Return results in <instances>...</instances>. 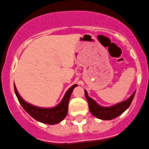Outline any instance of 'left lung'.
Segmentation results:
<instances>
[{"mask_svg": "<svg viewBox=\"0 0 149 149\" xmlns=\"http://www.w3.org/2000/svg\"><path fill=\"white\" fill-rule=\"evenodd\" d=\"M84 93H85L86 98L88 101L89 109H90V112L94 116L96 117L97 118L107 120H112V119L118 117L129 107L133 98H134L135 92H134V93L126 101L115 104L112 107L100 106L99 104L95 102V100L88 96L87 92L85 90H84Z\"/></svg>", "mask_w": 149, "mask_h": 149, "instance_id": "obj_1", "label": "left lung"}]
</instances>
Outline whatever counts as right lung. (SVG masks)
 <instances>
[{
    "label": "right lung",
    "instance_id": "1",
    "mask_svg": "<svg viewBox=\"0 0 149 149\" xmlns=\"http://www.w3.org/2000/svg\"><path fill=\"white\" fill-rule=\"evenodd\" d=\"M76 86H78L77 84H73L72 87L68 89V91L65 93L62 101L57 106L52 108L38 107L34 106L32 104H29L25 101L20 96V94L18 93L15 85H14V88H15V95L20 104H21V106L33 118L41 123L54 125L61 122L66 117L68 111L69 100H70L73 89Z\"/></svg>",
    "mask_w": 149,
    "mask_h": 149
}]
</instances>
